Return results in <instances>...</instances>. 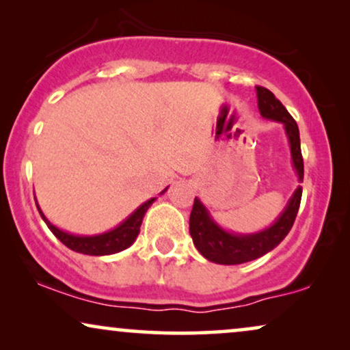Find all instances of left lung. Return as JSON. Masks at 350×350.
Listing matches in <instances>:
<instances>
[{
  "instance_id": "obj_1",
  "label": "left lung",
  "mask_w": 350,
  "mask_h": 350,
  "mask_svg": "<svg viewBox=\"0 0 350 350\" xmlns=\"http://www.w3.org/2000/svg\"><path fill=\"white\" fill-rule=\"evenodd\" d=\"M256 97L261 116L280 122L284 126L290 143L291 164H293V169L301 183L304 178V164L303 156H301L298 124L295 122V119L290 116V113L286 111L284 105L275 98V95L271 90L256 85ZM301 194H303V188L298 186L286 202L284 212L277 217L275 221L269 228L252 234L226 231L215 221L207 207L200 202V199L196 198L189 217V234L193 237L194 245L200 255L207 258L208 261L217 262V265H242V262L256 260V258L274 250L290 232L296 213H298Z\"/></svg>"
}]
</instances>
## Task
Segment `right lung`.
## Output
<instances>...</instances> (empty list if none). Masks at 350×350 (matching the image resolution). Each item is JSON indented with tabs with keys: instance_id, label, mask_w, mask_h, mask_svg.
Returning <instances> with one entry per match:
<instances>
[{
	"instance_id": "obj_1",
	"label": "right lung",
	"mask_w": 350,
	"mask_h": 350,
	"mask_svg": "<svg viewBox=\"0 0 350 350\" xmlns=\"http://www.w3.org/2000/svg\"><path fill=\"white\" fill-rule=\"evenodd\" d=\"M167 188L162 191L161 194H164ZM157 198H151L146 200L145 204H142L135 212H132L129 217L124 219L122 223H119L114 229H109L107 232L95 234V236H78V234H71L66 231H62L57 226H54L49 219L46 218V215L42 213L36 200L38 212H40L41 218L44 219L47 228L51 229L52 234L59 239V241L70 248V250L83 253V255H90V256H103V255H113V253H119L126 250L135 242V239L140 232V226L143 221V217H145L146 210L151 207L152 202H154Z\"/></svg>"
}]
</instances>
